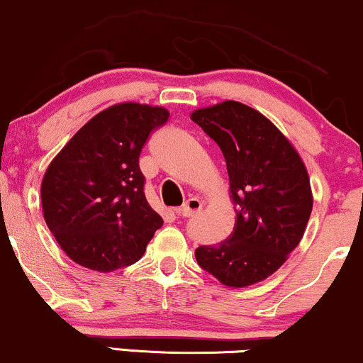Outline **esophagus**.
<instances>
[{
	"label": "esophagus",
	"mask_w": 363,
	"mask_h": 363,
	"mask_svg": "<svg viewBox=\"0 0 363 363\" xmlns=\"http://www.w3.org/2000/svg\"><path fill=\"white\" fill-rule=\"evenodd\" d=\"M200 210H202V202L194 196V199L186 200V202L183 203V207L174 210V213H177L178 217H194L200 212Z\"/></svg>",
	"instance_id": "esophagus-1"
}]
</instances>
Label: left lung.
I'll return each instance as SVG.
<instances>
[{"instance_id": "left-lung-1", "label": "left lung", "mask_w": 363, "mask_h": 363, "mask_svg": "<svg viewBox=\"0 0 363 363\" xmlns=\"http://www.w3.org/2000/svg\"><path fill=\"white\" fill-rule=\"evenodd\" d=\"M191 121L225 158L234 230L200 245L199 266L230 288H245L276 272L305 234L313 208L306 167L288 138L259 111L237 101L203 107Z\"/></svg>"}]
</instances>
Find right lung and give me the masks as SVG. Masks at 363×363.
<instances>
[{"label":"right lung","instance_id":"add662e5","mask_svg":"<svg viewBox=\"0 0 363 363\" xmlns=\"http://www.w3.org/2000/svg\"><path fill=\"white\" fill-rule=\"evenodd\" d=\"M164 107L123 102L84 124L48 164L42 207L48 229L74 262L111 272L140 261L163 218L145 196L140 155Z\"/></svg>","mask_w":363,"mask_h":363}]
</instances>
